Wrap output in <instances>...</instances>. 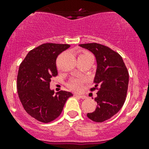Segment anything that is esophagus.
Segmentation results:
<instances>
[{"label":"esophagus","instance_id":"1","mask_svg":"<svg viewBox=\"0 0 149 149\" xmlns=\"http://www.w3.org/2000/svg\"><path fill=\"white\" fill-rule=\"evenodd\" d=\"M75 96H77V97H79L80 98H82V99H86L87 97H86V95H74Z\"/></svg>","mask_w":149,"mask_h":149}]
</instances>
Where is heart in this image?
Here are the masks:
<instances>
[{"instance_id": "1", "label": "heart", "mask_w": 149, "mask_h": 149, "mask_svg": "<svg viewBox=\"0 0 149 149\" xmlns=\"http://www.w3.org/2000/svg\"><path fill=\"white\" fill-rule=\"evenodd\" d=\"M81 55H91L89 53H87V52H85V53H83ZM83 80L82 78H73L72 79L69 83L68 84V86L71 89L74 91H79L81 90V87H82V84H83Z\"/></svg>"}]
</instances>
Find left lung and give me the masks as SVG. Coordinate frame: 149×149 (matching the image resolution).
Returning <instances> with one entry per match:
<instances>
[{
  "label": "left lung",
  "instance_id": "obj_1",
  "mask_svg": "<svg viewBox=\"0 0 149 149\" xmlns=\"http://www.w3.org/2000/svg\"><path fill=\"white\" fill-rule=\"evenodd\" d=\"M95 55L97 69L94 78L98 90L94 98L98 106L87 117L95 122H102L116 114L123 106L127 95L129 74L122 57L110 48L98 43L79 45Z\"/></svg>",
  "mask_w": 149,
  "mask_h": 149
}]
</instances>
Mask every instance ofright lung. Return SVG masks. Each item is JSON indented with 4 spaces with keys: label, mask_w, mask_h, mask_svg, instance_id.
Wrapping results in <instances>:
<instances>
[{
    "label": "right lung",
    "mask_w": 149,
    "mask_h": 149,
    "mask_svg": "<svg viewBox=\"0 0 149 149\" xmlns=\"http://www.w3.org/2000/svg\"><path fill=\"white\" fill-rule=\"evenodd\" d=\"M69 47L68 44L41 45L27 54L19 66L17 77L19 99L27 113L43 123L56 119L67 99L73 95L66 91L55 94L50 89L51 78L57 75V56Z\"/></svg>",
    "instance_id": "add662e5"
}]
</instances>
